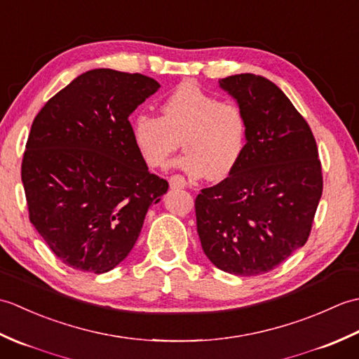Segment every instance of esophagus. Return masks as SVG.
<instances>
[{"instance_id":"obj_1","label":"esophagus","mask_w":359,"mask_h":359,"mask_svg":"<svg viewBox=\"0 0 359 359\" xmlns=\"http://www.w3.org/2000/svg\"><path fill=\"white\" fill-rule=\"evenodd\" d=\"M170 188L171 189H184L187 188V180L182 175H172L170 179Z\"/></svg>"}]
</instances>
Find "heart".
I'll use <instances>...</instances> for the list:
<instances>
[{
  "label": "heart",
  "instance_id": "obj_1",
  "mask_svg": "<svg viewBox=\"0 0 359 359\" xmlns=\"http://www.w3.org/2000/svg\"><path fill=\"white\" fill-rule=\"evenodd\" d=\"M131 137L144 163L162 168L180 144L172 168L189 177L217 180L230 174L247 144V117L239 104L217 102L196 83L184 81L160 103V117L139 112Z\"/></svg>",
  "mask_w": 359,
  "mask_h": 359
}]
</instances>
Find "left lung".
I'll return each mask as SVG.
<instances>
[{
	"instance_id": "obj_1",
	"label": "left lung",
	"mask_w": 359,
	"mask_h": 359,
	"mask_svg": "<svg viewBox=\"0 0 359 359\" xmlns=\"http://www.w3.org/2000/svg\"><path fill=\"white\" fill-rule=\"evenodd\" d=\"M219 88L247 117V144L230 175L196 199L203 253L219 270L256 276L307 242L323 194L311 129L282 90L238 74Z\"/></svg>"
}]
</instances>
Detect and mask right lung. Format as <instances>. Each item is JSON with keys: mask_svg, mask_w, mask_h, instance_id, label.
<instances>
[{"mask_svg": "<svg viewBox=\"0 0 359 359\" xmlns=\"http://www.w3.org/2000/svg\"><path fill=\"white\" fill-rule=\"evenodd\" d=\"M160 85L114 69L81 74L35 117L21 165L30 222L60 261L106 273L168 191L135 149L129 116Z\"/></svg>", "mask_w": 359, "mask_h": 359, "instance_id": "add662e5", "label": "right lung"}]
</instances>
